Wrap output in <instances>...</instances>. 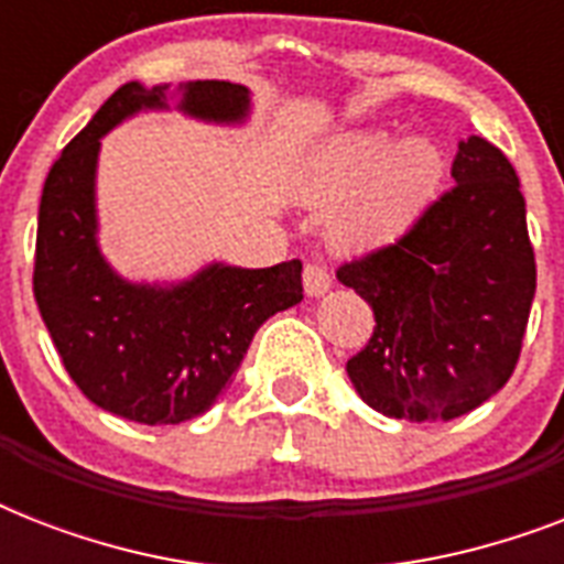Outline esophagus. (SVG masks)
<instances>
[{"instance_id":"1","label":"esophagus","mask_w":564,"mask_h":564,"mask_svg":"<svg viewBox=\"0 0 564 564\" xmlns=\"http://www.w3.org/2000/svg\"><path fill=\"white\" fill-rule=\"evenodd\" d=\"M330 274H327L325 265L318 263H307L304 265V292H307L310 299H318V295H325L330 290Z\"/></svg>"}]
</instances>
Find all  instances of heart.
Returning a JSON list of instances; mask_svg holds the SVG:
<instances>
[{"mask_svg": "<svg viewBox=\"0 0 564 564\" xmlns=\"http://www.w3.org/2000/svg\"><path fill=\"white\" fill-rule=\"evenodd\" d=\"M442 152L427 137L394 140L386 128H343L313 149L304 198L334 207L330 237L348 251L392 246L419 221L442 181Z\"/></svg>", "mask_w": 564, "mask_h": 564, "instance_id": "heart-1", "label": "heart"}]
</instances>
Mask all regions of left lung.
<instances>
[{
	"instance_id": "obj_1",
	"label": "left lung",
	"mask_w": 564,
	"mask_h": 564,
	"mask_svg": "<svg viewBox=\"0 0 564 564\" xmlns=\"http://www.w3.org/2000/svg\"><path fill=\"white\" fill-rule=\"evenodd\" d=\"M451 178L456 187L394 246L336 272L375 310L348 377L386 419H459L507 386L521 354L535 257L516 170L498 145L468 137Z\"/></svg>"
}]
</instances>
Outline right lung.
Returning a JSON list of instances; mask_svg holds the SVG:
<instances>
[{"label": "right lung", "mask_w": 564, "mask_h": 564, "mask_svg": "<svg viewBox=\"0 0 564 564\" xmlns=\"http://www.w3.org/2000/svg\"><path fill=\"white\" fill-rule=\"evenodd\" d=\"M149 110L210 126L251 119V90L230 82L122 84L57 158L40 198L34 299L75 386L137 424L202 415L239 369L265 318L304 299L301 260L213 263L181 281H128L99 246L101 137Z\"/></svg>", "instance_id": "add662e5"}]
</instances>
